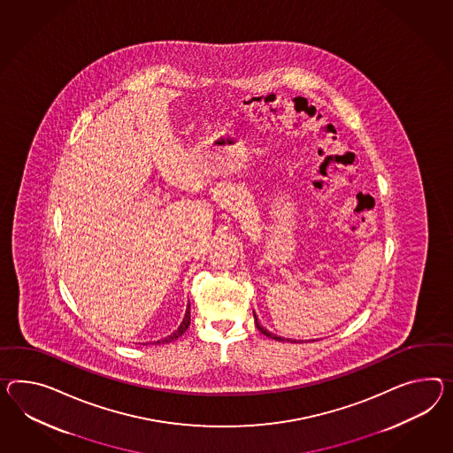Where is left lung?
Segmentation results:
<instances>
[{"instance_id": "8db88e82", "label": "left lung", "mask_w": 453, "mask_h": 453, "mask_svg": "<svg viewBox=\"0 0 453 453\" xmlns=\"http://www.w3.org/2000/svg\"><path fill=\"white\" fill-rule=\"evenodd\" d=\"M255 324L256 326H257V330L261 332V334H265V335L269 336V338H273V340H279V342H282V338L278 335H274V334H271V332H267L266 328H263L261 325L257 324V319H256V313H255Z\"/></svg>"}]
</instances>
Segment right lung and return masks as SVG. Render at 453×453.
<instances>
[{
    "label": "right lung",
    "instance_id": "1",
    "mask_svg": "<svg viewBox=\"0 0 453 453\" xmlns=\"http://www.w3.org/2000/svg\"><path fill=\"white\" fill-rule=\"evenodd\" d=\"M188 325H190V302H188V305H187L186 317H184V320H182L180 326L175 330L173 335L165 336L164 340L157 342V343H169V342H174V340H177L179 336L182 335V334L186 332L187 328H188Z\"/></svg>",
    "mask_w": 453,
    "mask_h": 453
}]
</instances>
